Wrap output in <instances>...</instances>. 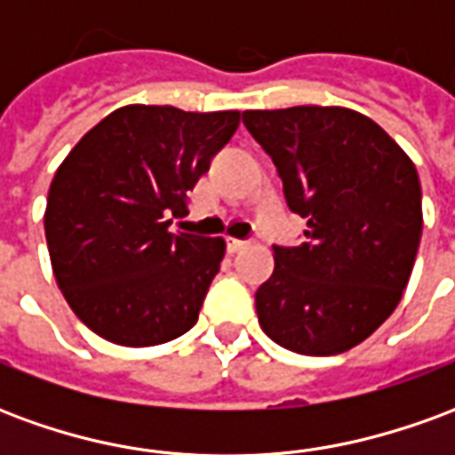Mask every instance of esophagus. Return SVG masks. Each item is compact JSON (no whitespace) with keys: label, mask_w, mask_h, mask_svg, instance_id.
<instances>
[{"label":"esophagus","mask_w":455,"mask_h":455,"mask_svg":"<svg viewBox=\"0 0 455 455\" xmlns=\"http://www.w3.org/2000/svg\"><path fill=\"white\" fill-rule=\"evenodd\" d=\"M227 248L228 253H238L241 248H246V241H241V238H227Z\"/></svg>","instance_id":"34e87169"}]
</instances>
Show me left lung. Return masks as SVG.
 <instances>
[{"label":"left lung","instance_id":"obj_1","mask_svg":"<svg viewBox=\"0 0 455 455\" xmlns=\"http://www.w3.org/2000/svg\"><path fill=\"white\" fill-rule=\"evenodd\" d=\"M273 158L287 207L307 219L299 246H273L258 322L302 355L358 346L395 312L421 238L419 175L368 116L343 107L243 112Z\"/></svg>","mask_w":455,"mask_h":455}]
</instances>
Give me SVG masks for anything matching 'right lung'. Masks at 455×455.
<instances>
[{"instance_id":"obj_1","label":"right lung","mask_w":455,"mask_h":455,"mask_svg":"<svg viewBox=\"0 0 455 455\" xmlns=\"http://www.w3.org/2000/svg\"><path fill=\"white\" fill-rule=\"evenodd\" d=\"M238 112L131 104L70 150L45 207V241L77 319L119 346H158L197 324L224 238L170 234L188 189L236 133Z\"/></svg>"}]
</instances>
